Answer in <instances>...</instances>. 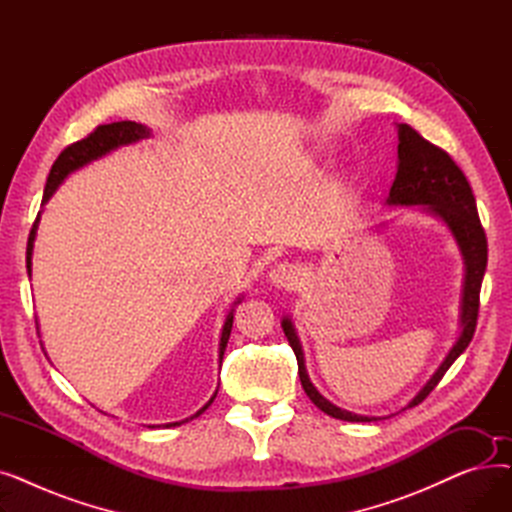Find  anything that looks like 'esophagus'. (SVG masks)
I'll return each instance as SVG.
<instances>
[{"label": "esophagus", "mask_w": 512, "mask_h": 512, "mask_svg": "<svg viewBox=\"0 0 512 512\" xmlns=\"http://www.w3.org/2000/svg\"><path fill=\"white\" fill-rule=\"evenodd\" d=\"M299 282V267L292 263H278L270 272V284L278 290H292Z\"/></svg>", "instance_id": "obj_1"}]
</instances>
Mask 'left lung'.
Returning a JSON list of instances; mask_svg holds the SVG:
<instances>
[{"label":"left lung","instance_id":"left-lung-1","mask_svg":"<svg viewBox=\"0 0 512 512\" xmlns=\"http://www.w3.org/2000/svg\"><path fill=\"white\" fill-rule=\"evenodd\" d=\"M396 132H398L396 176L390 186L386 205L388 207L419 205L421 211L438 218L450 230L465 265L463 290H461L459 338L454 340L448 355L444 357L440 367L434 371L432 378L423 384V388L411 398L409 405L402 409L407 411L419 405V402L438 386V382L444 378V373L465 353V348L473 338V332L477 326V311H479V290H481L483 274H486V265H488V240L479 222L471 186L465 174L461 172V168L452 161V157L440 147L425 141L421 134L413 130L409 124H396ZM282 330L292 346L294 355H297L299 378H301L303 390L307 392V396L311 398V402L317 409L340 421L382 419V417H367V415H357L346 409H340L332 405L326 396H321L319 390L309 380L303 344L299 340L297 328H294L290 315L282 319Z\"/></svg>","mask_w":512,"mask_h":512}]
</instances>
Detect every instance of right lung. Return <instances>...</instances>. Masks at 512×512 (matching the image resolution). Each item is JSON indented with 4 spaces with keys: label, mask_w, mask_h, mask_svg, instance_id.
I'll return each mask as SVG.
<instances>
[{
    "label": "right lung",
    "mask_w": 512,
    "mask_h": 512,
    "mask_svg": "<svg viewBox=\"0 0 512 512\" xmlns=\"http://www.w3.org/2000/svg\"><path fill=\"white\" fill-rule=\"evenodd\" d=\"M151 137V128H147L145 124H137V122H114V124H103L99 126L95 132H91L87 139L78 141L70 147H66L60 157L56 159V164L51 166V172L47 176V184H45V191H43V201H41V207L53 197V193L58 191V186L76 170L89 166L91 161H97L101 157H105L107 153H112L120 147H126V145H134L139 143L143 139H149ZM41 213L43 209L39 211L37 220L33 224V230H31V236H29V245H26V272H29V278L33 274V249H35V238H37V228H39V220H41ZM242 303V297H238L232 305V309L228 311L226 319H224V326H222V336H220V348H218V357H220V363L224 359V351L228 346V338H230V332H232V321H234V307ZM215 394H218V390L213 392V396L205 402V405L191 417H186L182 421H174V423H166V427H176V425H182L186 421H191L195 417H199L211 402L215 398ZM149 427H155V425H149Z\"/></svg>",
    "instance_id": "right-lung-1"
}]
</instances>
